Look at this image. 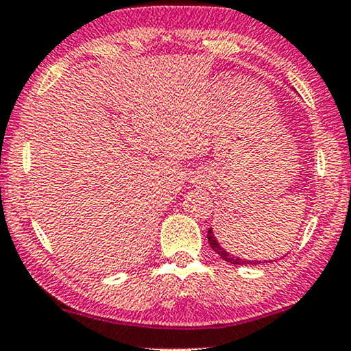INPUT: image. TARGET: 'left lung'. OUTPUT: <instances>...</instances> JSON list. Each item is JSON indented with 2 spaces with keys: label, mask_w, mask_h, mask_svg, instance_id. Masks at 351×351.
I'll return each instance as SVG.
<instances>
[{
  "label": "left lung",
  "mask_w": 351,
  "mask_h": 351,
  "mask_svg": "<svg viewBox=\"0 0 351 351\" xmlns=\"http://www.w3.org/2000/svg\"><path fill=\"white\" fill-rule=\"evenodd\" d=\"M208 242H209V247L215 250V252L219 254V256L224 259V261L230 263V265H258V263H261V261H248V259H240V258L234 256V254L227 253L226 250L221 247L219 242L216 240L215 232H213L211 227H209V230H208Z\"/></svg>",
  "instance_id": "1"
}]
</instances>
